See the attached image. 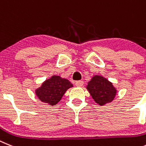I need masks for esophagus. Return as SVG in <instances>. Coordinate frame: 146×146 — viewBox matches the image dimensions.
I'll return each mask as SVG.
<instances>
[{
    "mask_svg": "<svg viewBox=\"0 0 146 146\" xmlns=\"http://www.w3.org/2000/svg\"><path fill=\"white\" fill-rule=\"evenodd\" d=\"M75 84H76V86H77V87H82L84 84V82L83 81H77Z\"/></svg>",
    "mask_w": 146,
    "mask_h": 146,
    "instance_id": "obj_1",
    "label": "esophagus"
}]
</instances>
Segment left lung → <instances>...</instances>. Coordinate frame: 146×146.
Instances as JSON below:
<instances>
[{"mask_svg":"<svg viewBox=\"0 0 146 146\" xmlns=\"http://www.w3.org/2000/svg\"><path fill=\"white\" fill-rule=\"evenodd\" d=\"M86 88L94 101L100 106L111 102L117 94V90L112 83L99 75L92 76Z\"/></svg>","mask_w":146,"mask_h":146,"instance_id":"1","label":"left lung"}]
</instances>
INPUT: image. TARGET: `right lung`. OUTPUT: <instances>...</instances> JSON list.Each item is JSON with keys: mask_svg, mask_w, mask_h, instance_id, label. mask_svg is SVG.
Listing matches in <instances>:
<instances>
[{"mask_svg": "<svg viewBox=\"0 0 146 146\" xmlns=\"http://www.w3.org/2000/svg\"><path fill=\"white\" fill-rule=\"evenodd\" d=\"M73 87V84L67 78L54 75L36 89L35 93L42 102L54 106L61 101L66 91Z\"/></svg>", "mask_w": 146, "mask_h": 146, "instance_id": "1", "label": "right lung"}]
</instances>
